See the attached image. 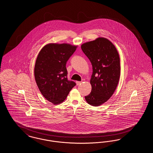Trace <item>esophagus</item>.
I'll return each mask as SVG.
<instances>
[{"mask_svg":"<svg viewBox=\"0 0 153 153\" xmlns=\"http://www.w3.org/2000/svg\"><path fill=\"white\" fill-rule=\"evenodd\" d=\"M76 84H77V85H79L80 84H81V81H76Z\"/></svg>","mask_w":153,"mask_h":153,"instance_id":"obj_1","label":"esophagus"}]
</instances>
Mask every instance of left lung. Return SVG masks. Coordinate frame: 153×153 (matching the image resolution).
<instances>
[{
  "instance_id": "obj_1",
  "label": "left lung",
  "mask_w": 153,
  "mask_h": 153,
  "mask_svg": "<svg viewBox=\"0 0 153 153\" xmlns=\"http://www.w3.org/2000/svg\"><path fill=\"white\" fill-rule=\"evenodd\" d=\"M81 49L93 69L92 90L85 99L89 104L99 106L107 102L117 88L120 73L119 56L115 46L104 38L82 44Z\"/></svg>"
}]
</instances>
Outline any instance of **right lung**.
<instances>
[{"label":"right lung","instance_id":"obj_1","mask_svg":"<svg viewBox=\"0 0 153 153\" xmlns=\"http://www.w3.org/2000/svg\"><path fill=\"white\" fill-rule=\"evenodd\" d=\"M76 47L69 44H48L36 58L34 68L36 85L44 97L54 104L64 102L76 85L68 79L66 68Z\"/></svg>","mask_w":153,"mask_h":153}]
</instances>
